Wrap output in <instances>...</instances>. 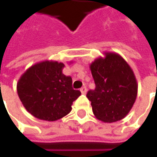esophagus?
I'll use <instances>...</instances> for the list:
<instances>
[{
	"label": "esophagus",
	"mask_w": 157,
	"mask_h": 157,
	"mask_svg": "<svg viewBox=\"0 0 157 157\" xmlns=\"http://www.w3.org/2000/svg\"><path fill=\"white\" fill-rule=\"evenodd\" d=\"M86 91H87V89H86V86H83V87L80 89V92H81L82 94H86Z\"/></svg>",
	"instance_id": "esophagus-1"
}]
</instances>
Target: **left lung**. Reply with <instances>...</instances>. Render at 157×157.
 I'll return each mask as SVG.
<instances>
[{"mask_svg":"<svg viewBox=\"0 0 157 157\" xmlns=\"http://www.w3.org/2000/svg\"><path fill=\"white\" fill-rule=\"evenodd\" d=\"M95 89L86 94L95 117L103 122H115L129 113L136 102L138 85L136 76L123 57L105 52L90 64Z\"/></svg>","mask_w":157,"mask_h":157,"instance_id":"1","label":"left lung"}]
</instances>
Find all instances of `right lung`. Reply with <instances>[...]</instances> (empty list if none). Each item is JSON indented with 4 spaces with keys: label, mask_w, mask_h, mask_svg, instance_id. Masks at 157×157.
I'll return each mask as SVG.
<instances>
[{
    "label": "right lung",
    "mask_w": 157,
    "mask_h": 157,
    "mask_svg": "<svg viewBox=\"0 0 157 157\" xmlns=\"http://www.w3.org/2000/svg\"><path fill=\"white\" fill-rule=\"evenodd\" d=\"M64 64L45 60L35 63L17 82V94L25 109L34 117L55 121L71 111L81 93L73 90L72 79L63 72Z\"/></svg>",
    "instance_id": "right-lung-1"
}]
</instances>
